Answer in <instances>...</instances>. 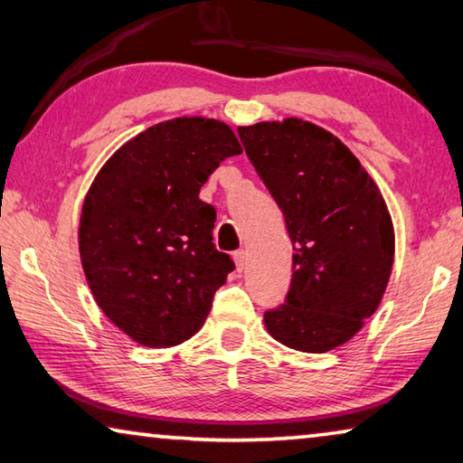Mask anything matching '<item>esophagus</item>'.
Instances as JSON below:
<instances>
[{"mask_svg": "<svg viewBox=\"0 0 463 463\" xmlns=\"http://www.w3.org/2000/svg\"><path fill=\"white\" fill-rule=\"evenodd\" d=\"M232 260H234V265H237L239 271L245 269V265H247V253H245V250H242V249L241 250H234Z\"/></svg>", "mask_w": 463, "mask_h": 463, "instance_id": "obj_1", "label": "esophagus"}]
</instances>
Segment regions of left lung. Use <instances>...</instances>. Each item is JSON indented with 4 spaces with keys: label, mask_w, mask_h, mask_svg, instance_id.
Segmentation results:
<instances>
[{
    "label": "left lung",
    "mask_w": 463,
    "mask_h": 463,
    "mask_svg": "<svg viewBox=\"0 0 463 463\" xmlns=\"http://www.w3.org/2000/svg\"><path fill=\"white\" fill-rule=\"evenodd\" d=\"M250 163L294 242L286 304L265 312L273 339L326 354L378 310L394 265V224L380 187L331 132L302 118L239 127Z\"/></svg>",
    "instance_id": "1"
}]
</instances>
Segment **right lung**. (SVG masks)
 <instances>
[{"label": "right lung", "instance_id": "add662e5", "mask_svg": "<svg viewBox=\"0 0 463 463\" xmlns=\"http://www.w3.org/2000/svg\"><path fill=\"white\" fill-rule=\"evenodd\" d=\"M242 148L229 124L182 116L127 140L85 194L80 255L101 312L145 347L200 331L234 263L213 242L200 187Z\"/></svg>", "mask_w": 463, "mask_h": 463}]
</instances>
